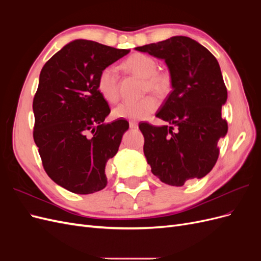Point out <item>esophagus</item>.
I'll return each instance as SVG.
<instances>
[{
    "mask_svg": "<svg viewBox=\"0 0 261 261\" xmlns=\"http://www.w3.org/2000/svg\"><path fill=\"white\" fill-rule=\"evenodd\" d=\"M129 127H130L132 129L138 128V123L135 122V121H129Z\"/></svg>",
    "mask_w": 261,
    "mask_h": 261,
    "instance_id": "esophagus-1",
    "label": "esophagus"
}]
</instances>
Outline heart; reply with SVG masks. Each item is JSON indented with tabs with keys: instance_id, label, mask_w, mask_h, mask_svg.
I'll return each mask as SVG.
<instances>
[{
	"instance_id": "1",
	"label": "heart",
	"mask_w": 261,
	"mask_h": 261,
	"mask_svg": "<svg viewBox=\"0 0 261 261\" xmlns=\"http://www.w3.org/2000/svg\"><path fill=\"white\" fill-rule=\"evenodd\" d=\"M124 67L130 73L145 78V92L152 91L164 96L172 88V77L167 70H156V61L144 53H135L124 62ZM97 88L109 103L120 99V75L117 68L108 65L100 70L97 78ZM159 102L153 96H147L138 101H125L113 110V116L126 120H141L154 112Z\"/></svg>"
}]
</instances>
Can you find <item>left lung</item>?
I'll return each instance as SVG.
<instances>
[{"label": "left lung", "mask_w": 261, "mask_h": 261, "mask_svg": "<svg viewBox=\"0 0 261 261\" xmlns=\"http://www.w3.org/2000/svg\"><path fill=\"white\" fill-rule=\"evenodd\" d=\"M136 50L164 60L172 77L173 89L156 113L171 126L139 123L151 172L171 186L206 176L219 158V140L227 133L221 114L227 91L217 59L184 36Z\"/></svg>", "instance_id": "left-lung-1"}]
</instances>
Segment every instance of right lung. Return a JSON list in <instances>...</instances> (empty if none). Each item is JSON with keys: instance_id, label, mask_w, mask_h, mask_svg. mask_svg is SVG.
I'll return each instance as SVG.
<instances>
[{"instance_id": "add662e5", "label": "right lung", "mask_w": 261, "mask_h": 261, "mask_svg": "<svg viewBox=\"0 0 261 261\" xmlns=\"http://www.w3.org/2000/svg\"><path fill=\"white\" fill-rule=\"evenodd\" d=\"M128 52L80 39L41 69L33 102L34 140L46 174L69 192L86 195L107 186L106 164L129 125L125 120L105 123L111 110L97 78Z\"/></svg>"}]
</instances>
